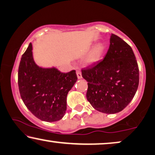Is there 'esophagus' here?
I'll use <instances>...</instances> for the list:
<instances>
[{
    "label": "esophagus",
    "instance_id": "esophagus-1",
    "mask_svg": "<svg viewBox=\"0 0 155 155\" xmlns=\"http://www.w3.org/2000/svg\"><path fill=\"white\" fill-rule=\"evenodd\" d=\"M76 75H77L78 79H81L82 78V75H81V71L79 68H76Z\"/></svg>",
    "mask_w": 155,
    "mask_h": 155
}]
</instances>
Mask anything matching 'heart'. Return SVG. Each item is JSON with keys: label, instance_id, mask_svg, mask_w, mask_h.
Listing matches in <instances>:
<instances>
[{"label": "heart", "instance_id": "b5f03b06", "mask_svg": "<svg viewBox=\"0 0 155 155\" xmlns=\"http://www.w3.org/2000/svg\"><path fill=\"white\" fill-rule=\"evenodd\" d=\"M104 46L103 45H98L93 51L90 53L87 58V62L89 64H93L99 61L103 56L104 52Z\"/></svg>", "mask_w": 155, "mask_h": 155}]
</instances>
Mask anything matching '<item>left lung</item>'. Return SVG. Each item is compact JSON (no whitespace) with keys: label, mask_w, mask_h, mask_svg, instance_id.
<instances>
[{"label":"left lung","mask_w":155,"mask_h":155,"mask_svg":"<svg viewBox=\"0 0 155 155\" xmlns=\"http://www.w3.org/2000/svg\"><path fill=\"white\" fill-rule=\"evenodd\" d=\"M88 81L86 98L100 112L123 110L135 96L139 85V68L131 47L111 34L106 56L92 67L81 69Z\"/></svg>","instance_id":"1"}]
</instances>
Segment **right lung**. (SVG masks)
Returning <instances> with one entry per match:
<instances>
[{
    "instance_id": "1",
    "label": "right lung",
    "mask_w": 155,
    "mask_h": 155,
    "mask_svg": "<svg viewBox=\"0 0 155 155\" xmlns=\"http://www.w3.org/2000/svg\"><path fill=\"white\" fill-rule=\"evenodd\" d=\"M32 49L30 43L18 68L20 96L35 116L46 122H55L65 114L68 92L77 80L76 71L61 73L56 68L39 67L33 60Z\"/></svg>"
}]
</instances>
